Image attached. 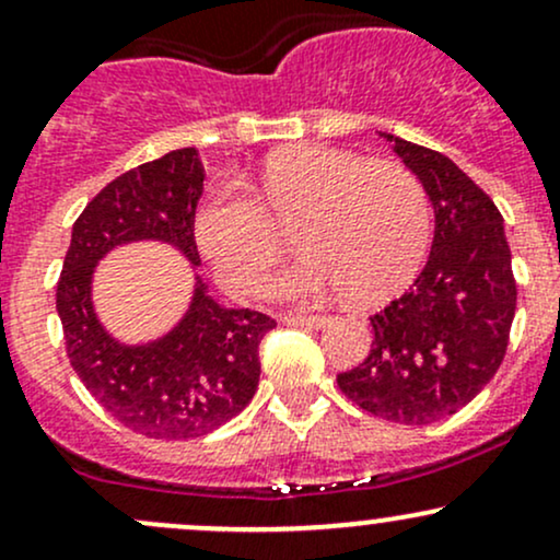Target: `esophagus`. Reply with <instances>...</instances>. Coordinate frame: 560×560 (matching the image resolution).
Masks as SVG:
<instances>
[{"instance_id":"1","label":"esophagus","mask_w":560,"mask_h":560,"mask_svg":"<svg viewBox=\"0 0 560 560\" xmlns=\"http://www.w3.org/2000/svg\"><path fill=\"white\" fill-rule=\"evenodd\" d=\"M287 326H302V329H320L326 324V316H284L281 318Z\"/></svg>"}]
</instances>
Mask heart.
<instances>
[{"label": "heart", "instance_id": "heart-1", "mask_svg": "<svg viewBox=\"0 0 560 560\" xmlns=\"http://www.w3.org/2000/svg\"><path fill=\"white\" fill-rule=\"evenodd\" d=\"M294 226L302 255L268 276L260 294L355 302L395 294L419 271L432 234L423 184L400 163L305 144L268 158L255 197L213 189L195 213V240L223 287L244 294L279 253V226Z\"/></svg>", "mask_w": 560, "mask_h": 560}]
</instances>
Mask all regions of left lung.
Wrapping results in <instances>:
<instances>
[{"instance_id": "1", "label": "left lung", "mask_w": 560, "mask_h": 560, "mask_svg": "<svg viewBox=\"0 0 560 560\" xmlns=\"http://www.w3.org/2000/svg\"><path fill=\"white\" fill-rule=\"evenodd\" d=\"M382 137L432 199L434 242L413 287L371 316L365 361L337 384L365 413L423 427L471 402L500 369L516 279L492 199L442 152Z\"/></svg>"}]
</instances>
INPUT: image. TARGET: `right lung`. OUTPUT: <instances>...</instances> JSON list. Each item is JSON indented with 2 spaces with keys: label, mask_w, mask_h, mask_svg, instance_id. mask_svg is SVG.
I'll return each instance as SVG.
<instances>
[{
  "label": "right lung",
  "mask_w": 560,
  "mask_h": 560,
  "mask_svg": "<svg viewBox=\"0 0 560 560\" xmlns=\"http://www.w3.org/2000/svg\"><path fill=\"white\" fill-rule=\"evenodd\" d=\"M202 182L195 147L126 171L73 223L57 281V316L73 371L113 419L152 440H195L242 413L258 389L260 339L276 326L266 313L218 305L199 276L189 311L155 342H118L96 318L94 268L120 244L165 242L199 266L195 213Z\"/></svg>",
  "instance_id": "obj_1"
}]
</instances>
